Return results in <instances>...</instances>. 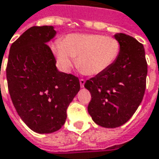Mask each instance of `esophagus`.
<instances>
[{
	"label": "esophagus",
	"instance_id": "esophagus-1",
	"mask_svg": "<svg viewBox=\"0 0 159 159\" xmlns=\"http://www.w3.org/2000/svg\"><path fill=\"white\" fill-rule=\"evenodd\" d=\"M84 84H85V80L83 79V78H81V79H80V85H81V87H84Z\"/></svg>",
	"mask_w": 159,
	"mask_h": 159
}]
</instances>
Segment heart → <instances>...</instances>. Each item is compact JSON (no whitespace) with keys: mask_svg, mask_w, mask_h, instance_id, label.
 <instances>
[{"mask_svg":"<svg viewBox=\"0 0 159 159\" xmlns=\"http://www.w3.org/2000/svg\"><path fill=\"white\" fill-rule=\"evenodd\" d=\"M120 50L119 41L101 34H70L63 42L57 41L52 51L58 65L68 71L76 58V67L89 76H95L109 68Z\"/></svg>","mask_w":159,"mask_h":159,"instance_id":"heart-1","label":"heart"}]
</instances>
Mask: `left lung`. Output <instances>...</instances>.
Returning a JSON list of instances; mask_svg holds the SVG:
<instances>
[{
  "label": "left lung",
  "mask_w": 159,
  "mask_h": 159,
  "mask_svg": "<svg viewBox=\"0 0 159 159\" xmlns=\"http://www.w3.org/2000/svg\"><path fill=\"white\" fill-rule=\"evenodd\" d=\"M114 38L120 45L117 59L84 84L91 94L89 114L97 125L106 128L122 126L134 115L146 86L144 45L125 33H116Z\"/></svg>",
  "instance_id": "1"
}]
</instances>
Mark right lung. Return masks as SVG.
<instances>
[{"instance_id":"1","label":"right lung","mask_w":159,"mask_h":159,"mask_svg":"<svg viewBox=\"0 0 159 159\" xmlns=\"http://www.w3.org/2000/svg\"><path fill=\"white\" fill-rule=\"evenodd\" d=\"M52 25L32 26L10 47L7 80L10 97L25 125L38 134L63 126L70 103L80 89L78 77L57 70L48 43Z\"/></svg>"}]
</instances>
